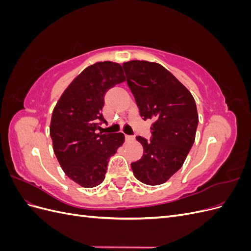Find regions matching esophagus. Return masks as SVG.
<instances>
[{"label": "esophagus", "instance_id": "34e87169", "mask_svg": "<svg viewBox=\"0 0 251 251\" xmlns=\"http://www.w3.org/2000/svg\"><path fill=\"white\" fill-rule=\"evenodd\" d=\"M132 140H134V136H132V135H126V141H132Z\"/></svg>", "mask_w": 251, "mask_h": 251}]
</instances>
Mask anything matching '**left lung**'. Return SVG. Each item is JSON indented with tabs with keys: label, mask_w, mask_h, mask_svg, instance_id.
Wrapping results in <instances>:
<instances>
[{
	"label": "left lung",
	"mask_w": 251,
	"mask_h": 251,
	"mask_svg": "<svg viewBox=\"0 0 251 251\" xmlns=\"http://www.w3.org/2000/svg\"><path fill=\"white\" fill-rule=\"evenodd\" d=\"M123 67L140 116L154 121L150 141L136 137L143 155L131 163L134 176L144 184H162L180 170L194 144L199 121L195 100L160 64L136 59Z\"/></svg>",
	"instance_id": "left-lung-1"
}]
</instances>
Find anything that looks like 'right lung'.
<instances>
[{
    "label": "right lung",
    "instance_id": "obj_1",
    "mask_svg": "<svg viewBox=\"0 0 251 251\" xmlns=\"http://www.w3.org/2000/svg\"><path fill=\"white\" fill-rule=\"evenodd\" d=\"M125 80L119 64L95 63L72 80L53 110V151L65 174L82 187L101 183L110 157L125 142L123 133L103 134L100 126L105 92Z\"/></svg>",
    "mask_w": 251,
    "mask_h": 251
}]
</instances>
